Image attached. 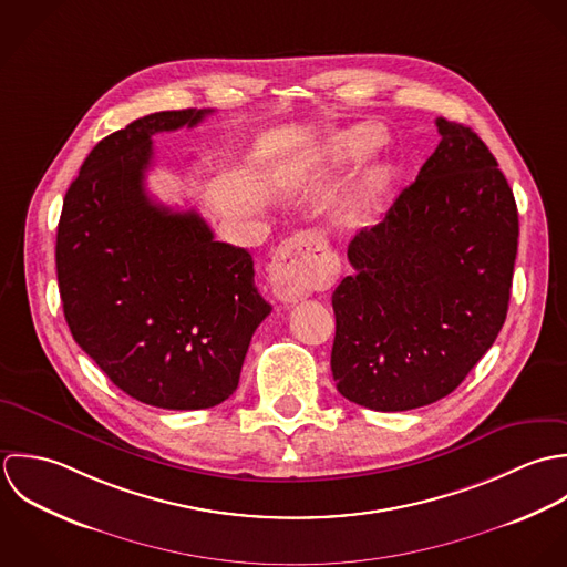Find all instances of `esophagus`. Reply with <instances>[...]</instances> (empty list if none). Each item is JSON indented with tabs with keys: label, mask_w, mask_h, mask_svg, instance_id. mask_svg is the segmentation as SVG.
I'll use <instances>...</instances> for the list:
<instances>
[{
	"label": "esophagus",
	"mask_w": 567,
	"mask_h": 567,
	"mask_svg": "<svg viewBox=\"0 0 567 567\" xmlns=\"http://www.w3.org/2000/svg\"><path fill=\"white\" fill-rule=\"evenodd\" d=\"M338 274V256L309 234H296L280 243L269 265L274 293L285 305H296L313 291L329 289Z\"/></svg>",
	"instance_id": "34e87169"
}]
</instances>
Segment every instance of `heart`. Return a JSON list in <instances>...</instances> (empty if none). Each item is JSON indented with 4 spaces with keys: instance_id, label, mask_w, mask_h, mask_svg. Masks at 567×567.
<instances>
[{
    "instance_id": "b5f03b06",
    "label": "heart",
    "mask_w": 567,
    "mask_h": 567,
    "mask_svg": "<svg viewBox=\"0 0 567 567\" xmlns=\"http://www.w3.org/2000/svg\"><path fill=\"white\" fill-rule=\"evenodd\" d=\"M377 144H379L377 131L361 126L338 140L333 151H336L338 159L348 162V159H361L363 155L374 151ZM388 188H390V171L385 166H372L370 171H365L357 186L352 204L343 217V224L350 227L361 226L372 215V210H377V206L385 197Z\"/></svg>"
}]
</instances>
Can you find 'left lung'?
Instances as JSON below:
<instances>
[{
  "mask_svg": "<svg viewBox=\"0 0 567 567\" xmlns=\"http://www.w3.org/2000/svg\"><path fill=\"white\" fill-rule=\"evenodd\" d=\"M441 142L385 219L348 245L333 293L331 370L341 396L377 412L430 405L464 381L504 327L519 219L513 190L468 126Z\"/></svg>",
  "mask_w": 567,
  "mask_h": 567,
  "instance_id": "8db88e82",
  "label": "left lung"
}]
</instances>
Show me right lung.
I'll return each instance as SVG.
<instances>
[{"label": "right lung", "mask_w": 567, "mask_h": 567, "mask_svg": "<svg viewBox=\"0 0 567 567\" xmlns=\"http://www.w3.org/2000/svg\"><path fill=\"white\" fill-rule=\"evenodd\" d=\"M208 114L157 112L101 140L68 188L56 231L72 338L122 392L162 410L224 403L271 313L247 249L215 240L199 213H175L144 188L151 137Z\"/></svg>", "instance_id": "right-lung-1"}]
</instances>
